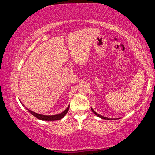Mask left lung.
Here are the masks:
<instances>
[{
    "label": "left lung",
    "mask_w": 155,
    "mask_h": 155,
    "mask_svg": "<svg viewBox=\"0 0 155 155\" xmlns=\"http://www.w3.org/2000/svg\"><path fill=\"white\" fill-rule=\"evenodd\" d=\"M91 111H92L94 113V114L95 115H96L97 116H98L99 117H101V118H102V119H105V120H113L112 118H108V117H104V116H103V115H99L98 114H97V113L96 112V111H94V109H92V108H91Z\"/></svg>",
    "instance_id": "obj_1"
}]
</instances>
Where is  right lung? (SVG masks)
<instances>
[{
    "label": "right lung",
    "instance_id": "right-lung-1",
    "mask_svg": "<svg viewBox=\"0 0 155 155\" xmlns=\"http://www.w3.org/2000/svg\"><path fill=\"white\" fill-rule=\"evenodd\" d=\"M69 108H70V106H68V108L65 109L64 112H62L59 114L53 115H41V114H37V113H35V112H33L32 111H31V110H29L28 109H27V110L28 112H30L31 114L34 115V116L37 117V118L39 119V120H44V121H54V120H61V118H63V117H64L65 115V114H67L68 110H69Z\"/></svg>",
    "mask_w": 155,
    "mask_h": 155
}]
</instances>
